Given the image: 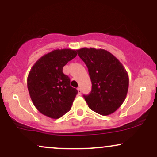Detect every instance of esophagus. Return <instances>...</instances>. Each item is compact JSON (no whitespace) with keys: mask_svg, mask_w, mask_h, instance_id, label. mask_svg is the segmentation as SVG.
Instances as JSON below:
<instances>
[{"mask_svg":"<svg viewBox=\"0 0 157 157\" xmlns=\"http://www.w3.org/2000/svg\"><path fill=\"white\" fill-rule=\"evenodd\" d=\"M77 91H78V94H81V92H82V91H81L80 88H77Z\"/></svg>","mask_w":157,"mask_h":157,"instance_id":"1","label":"esophagus"}]
</instances>
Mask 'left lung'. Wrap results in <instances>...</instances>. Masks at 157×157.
Instances as JSON below:
<instances>
[{
	"label": "left lung",
	"instance_id": "1",
	"mask_svg": "<svg viewBox=\"0 0 157 157\" xmlns=\"http://www.w3.org/2000/svg\"><path fill=\"white\" fill-rule=\"evenodd\" d=\"M77 53L88 67L92 84L91 93L83 95L89 109L104 116L113 113L128 93L129 79L125 68L106 50L82 48Z\"/></svg>",
	"mask_w": 157,
	"mask_h": 157
}]
</instances>
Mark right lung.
I'll return each mask as SVG.
<instances>
[{
    "instance_id": "obj_1",
    "label": "right lung",
    "mask_w": 157,
    "mask_h": 157,
    "mask_svg": "<svg viewBox=\"0 0 157 157\" xmlns=\"http://www.w3.org/2000/svg\"><path fill=\"white\" fill-rule=\"evenodd\" d=\"M77 50L56 49L41 57L32 66L27 87L33 104L44 115L58 119L70 111L78 91L70 86V78L63 72Z\"/></svg>"
}]
</instances>
